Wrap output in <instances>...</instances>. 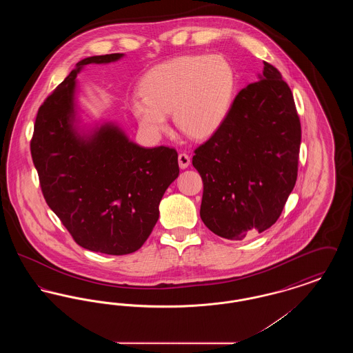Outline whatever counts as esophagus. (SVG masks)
Returning a JSON list of instances; mask_svg holds the SVG:
<instances>
[{
  "label": "esophagus",
  "mask_w": 353,
  "mask_h": 353,
  "mask_svg": "<svg viewBox=\"0 0 353 353\" xmlns=\"http://www.w3.org/2000/svg\"><path fill=\"white\" fill-rule=\"evenodd\" d=\"M189 164H190V157L186 153H180L179 154V165H180V168H188Z\"/></svg>",
  "instance_id": "esophagus-1"
}]
</instances>
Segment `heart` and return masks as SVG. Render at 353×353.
<instances>
[{"label":"heart","mask_w":353,"mask_h":353,"mask_svg":"<svg viewBox=\"0 0 353 353\" xmlns=\"http://www.w3.org/2000/svg\"><path fill=\"white\" fill-rule=\"evenodd\" d=\"M236 83L234 66L223 55L177 57L148 71L131 111L141 132L151 139L168 131L172 112L181 132L197 140L209 139L229 118Z\"/></svg>","instance_id":"obj_1"}]
</instances>
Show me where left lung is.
Listing matches in <instances>:
<instances>
[{"label":"left lung","mask_w":353,"mask_h":353,"mask_svg":"<svg viewBox=\"0 0 353 353\" xmlns=\"http://www.w3.org/2000/svg\"><path fill=\"white\" fill-rule=\"evenodd\" d=\"M263 65L259 81L238 92L226 123L192 160L203 183L202 222L232 241L271 228L298 176L302 130L294 97L281 72Z\"/></svg>","instance_id":"8db88e82"}]
</instances>
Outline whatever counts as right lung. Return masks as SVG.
Instances as JSON below:
<instances>
[{
    "label": "right lung",
    "mask_w": 353,
    "mask_h": 353,
    "mask_svg": "<svg viewBox=\"0 0 353 353\" xmlns=\"http://www.w3.org/2000/svg\"><path fill=\"white\" fill-rule=\"evenodd\" d=\"M124 54L79 61L39 107L30 144L43 197L74 241L87 250H139L159 219V205L180 173L177 152L144 148L114 121L82 125L77 75Z\"/></svg>",
    "instance_id": "add662e5"
}]
</instances>
